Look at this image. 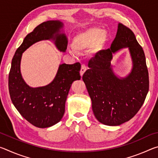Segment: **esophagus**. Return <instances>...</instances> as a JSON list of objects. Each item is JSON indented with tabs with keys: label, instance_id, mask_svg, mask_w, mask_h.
Instances as JSON below:
<instances>
[{
	"label": "esophagus",
	"instance_id": "esophagus-1",
	"mask_svg": "<svg viewBox=\"0 0 158 158\" xmlns=\"http://www.w3.org/2000/svg\"><path fill=\"white\" fill-rule=\"evenodd\" d=\"M86 69H87L86 65H85V64H83V65H81V71H80V74H81V77L83 76V74H84V73L85 72V70H86Z\"/></svg>",
	"mask_w": 158,
	"mask_h": 158
}]
</instances>
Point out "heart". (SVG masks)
Wrapping results in <instances>:
<instances>
[{
  "label": "heart",
  "mask_w": 158,
  "mask_h": 158,
  "mask_svg": "<svg viewBox=\"0 0 158 158\" xmlns=\"http://www.w3.org/2000/svg\"><path fill=\"white\" fill-rule=\"evenodd\" d=\"M106 32L100 28H92L81 32L74 37L73 40L74 49L78 52L92 49L100 46L105 40ZM73 53V50H70Z\"/></svg>",
  "instance_id": "b5f03b06"
}]
</instances>
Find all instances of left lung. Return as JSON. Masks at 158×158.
Here are the masks:
<instances>
[{
  "label": "left lung",
  "mask_w": 158,
  "mask_h": 158,
  "mask_svg": "<svg viewBox=\"0 0 158 158\" xmlns=\"http://www.w3.org/2000/svg\"><path fill=\"white\" fill-rule=\"evenodd\" d=\"M125 47L129 48L133 68L127 77L118 79L112 71L110 60L114 52ZM89 68L82 79L98 121L116 126L132 118L145 101L149 78L144 52L132 30L120 23L110 49L96 53Z\"/></svg>",
  "instance_id": "obj_1"
}]
</instances>
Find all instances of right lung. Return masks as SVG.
Returning <instances> with one entry per match:
<instances>
[{"mask_svg": "<svg viewBox=\"0 0 158 158\" xmlns=\"http://www.w3.org/2000/svg\"><path fill=\"white\" fill-rule=\"evenodd\" d=\"M63 23L59 21H48L36 26L23 40L15 53L8 77L10 98L13 105L26 121L37 127L44 128L56 124L65 113V105L69 89L74 81L81 79V64H61L53 81L46 86L29 87L20 73L22 53L42 40L53 39L61 52L68 47V40L60 34Z\"/></svg>", "mask_w": 158, "mask_h": 158, "instance_id": "obj_1", "label": "right lung"}]
</instances>
